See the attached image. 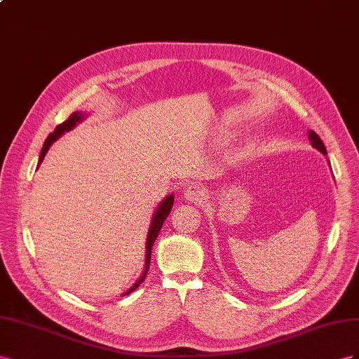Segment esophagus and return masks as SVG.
<instances>
[{
	"mask_svg": "<svg viewBox=\"0 0 359 359\" xmlns=\"http://www.w3.org/2000/svg\"><path fill=\"white\" fill-rule=\"evenodd\" d=\"M185 197L188 201L200 204L206 200V189L200 185H191L189 188L185 189Z\"/></svg>",
	"mask_w": 359,
	"mask_h": 359,
	"instance_id": "esophagus-1",
	"label": "esophagus"
}]
</instances>
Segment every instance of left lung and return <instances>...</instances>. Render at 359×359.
Segmentation results:
<instances>
[{
	"mask_svg": "<svg viewBox=\"0 0 359 359\" xmlns=\"http://www.w3.org/2000/svg\"><path fill=\"white\" fill-rule=\"evenodd\" d=\"M309 137H310V141H311V144L317 149V150H320L323 155H326V149H325V146H323V142H322V140H320V137L316 134L314 130H310L309 132Z\"/></svg>",
	"mask_w": 359,
	"mask_h": 359,
	"instance_id": "left-lung-1",
	"label": "left lung"
}]
</instances>
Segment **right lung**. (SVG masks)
<instances>
[{"label": "right lung", "instance_id": "obj_1", "mask_svg": "<svg viewBox=\"0 0 359 359\" xmlns=\"http://www.w3.org/2000/svg\"><path fill=\"white\" fill-rule=\"evenodd\" d=\"M81 118H84V116H83V114H79V112H74V114L69 116V118H67V120H65L63 123H60V125L54 129L53 134H49V137L46 138L45 144H43L42 153H40L39 165H40V163H42V161H43V158H45V155H46L48 149L50 147V144H53V142H54V141H55L61 134H65L66 130H70L72 128H74ZM172 201H174V197H172V196L167 197L165 200L162 201V204L159 206V209L156 210V213L153 215V221H151V224H150V230H149V236H147V245H146L147 254H146V268H144V273H142L141 278H140L134 285H132V289H130L128 293H125V294H129L130 292H134V290L138 287V285H140L142 281H144V278H146V273H147V271H149V266H150L151 247H153V243H155V241H156V238H158V234H159V231H161V229H162L163 222H165L167 217H168L170 212H171V209H172Z\"/></svg>", "mask_w": 359, "mask_h": 359}]
</instances>
